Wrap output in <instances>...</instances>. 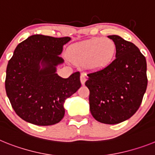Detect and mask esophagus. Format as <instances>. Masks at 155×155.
<instances>
[{
    "mask_svg": "<svg viewBox=\"0 0 155 155\" xmlns=\"http://www.w3.org/2000/svg\"><path fill=\"white\" fill-rule=\"evenodd\" d=\"M85 81H86L85 75L84 74L81 75V84H84V83H85Z\"/></svg>",
    "mask_w": 155,
    "mask_h": 155,
    "instance_id": "esophagus-1",
    "label": "esophagus"
}]
</instances>
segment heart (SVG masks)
Segmentation results:
<instances>
[{"mask_svg":"<svg viewBox=\"0 0 155 155\" xmlns=\"http://www.w3.org/2000/svg\"><path fill=\"white\" fill-rule=\"evenodd\" d=\"M116 45L109 38H94L72 45L68 50L70 61L76 65H85L90 71L107 68L115 59Z\"/></svg>","mask_w":155,"mask_h":155,"instance_id":"heart-1","label":"heart"}]
</instances>
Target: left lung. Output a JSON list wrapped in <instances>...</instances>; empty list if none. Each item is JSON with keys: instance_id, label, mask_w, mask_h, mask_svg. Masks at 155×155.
<instances>
[{"instance_id": "1", "label": "left lung", "mask_w": 155, "mask_h": 155, "mask_svg": "<svg viewBox=\"0 0 155 155\" xmlns=\"http://www.w3.org/2000/svg\"><path fill=\"white\" fill-rule=\"evenodd\" d=\"M116 45V59L101 71L88 74L90 111L97 121L117 124L128 120L142 102L147 85V62L134 43L109 35Z\"/></svg>"}]
</instances>
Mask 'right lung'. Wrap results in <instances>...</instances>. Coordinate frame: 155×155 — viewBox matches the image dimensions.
Segmentation results:
<instances>
[{"label":"right lung","mask_w":155,"mask_h":155,"mask_svg":"<svg viewBox=\"0 0 155 155\" xmlns=\"http://www.w3.org/2000/svg\"><path fill=\"white\" fill-rule=\"evenodd\" d=\"M70 37L33 35L19 43L8 61L5 89L16 114L38 126H50L64 116L65 100L81 86L80 73L68 78L57 74L60 55Z\"/></svg>","instance_id":"1"}]
</instances>
